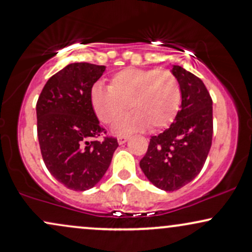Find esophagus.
<instances>
[{
	"instance_id": "1",
	"label": "esophagus",
	"mask_w": 252,
	"mask_h": 252,
	"mask_svg": "<svg viewBox=\"0 0 252 252\" xmlns=\"http://www.w3.org/2000/svg\"><path fill=\"white\" fill-rule=\"evenodd\" d=\"M117 141H118V144H124L126 141H128V137H126V136H121V137L117 138Z\"/></svg>"
}]
</instances>
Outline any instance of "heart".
I'll use <instances>...</instances> for the list:
<instances>
[{"label": "heart", "mask_w": 252, "mask_h": 252, "mask_svg": "<svg viewBox=\"0 0 252 252\" xmlns=\"http://www.w3.org/2000/svg\"><path fill=\"white\" fill-rule=\"evenodd\" d=\"M91 103L100 122L111 124L126 110L131 114L112 126L116 135H131L147 128H166L174 121L181 103L179 80L172 72L155 68H126L112 77L109 89L97 83Z\"/></svg>", "instance_id": "b5f03b06"}]
</instances>
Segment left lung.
Listing matches in <instances>:
<instances>
[{"mask_svg":"<svg viewBox=\"0 0 252 252\" xmlns=\"http://www.w3.org/2000/svg\"><path fill=\"white\" fill-rule=\"evenodd\" d=\"M181 89V106L174 122L152 136L140 167L158 189H180L200 173L212 144V98L200 78L173 65Z\"/></svg>","mask_w":252,"mask_h":252,"instance_id":"1","label":"left lung"}]
</instances>
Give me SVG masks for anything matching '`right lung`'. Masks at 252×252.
Listing matches in <instances>:
<instances>
[{
  "instance_id": "right-lung-1",
  "label": "right lung",
  "mask_w": 252,
  "mask_h": 252,
  "mask_svg": "<svg viewBox=\"0 0 252 252\" xmlns=\"http://www.w3.org/2000/svg\"><path fill=\"white\" fill-rule=\"evenodd\" d=\"M105 66L73 63L52 76L36 103L37 138L47 169L73 190L96 186L111 163L117 140L90 141L105 132L91 103V89Z\"/></svg>"
}]
</instances>
